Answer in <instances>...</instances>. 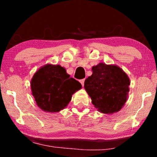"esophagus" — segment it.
<instances>
[{
	"label": "esophagus",
	"mask_w": 157,
	"mask_h": 157,
	"mask_svg": "<svg viewBox=\"0 0 157 157\" xmlns=\"http://www.w3.org/2000/svg\"><path fill=\"white\" fill-rule=\"evenodd\" d=\"M84 81H85V79H80V80H79V82H80V83H81V84H82V86H84Z\"/></svg>",
	"instance_id": "esophagus-1"
}]
</instances>
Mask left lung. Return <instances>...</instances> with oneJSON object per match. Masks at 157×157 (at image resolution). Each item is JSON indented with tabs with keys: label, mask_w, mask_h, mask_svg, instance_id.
<instances>
[{
	"label": "left lung",
	"mask_w": 157,
	"mask_h": 157,
	"mask_svg": "<svg viewBox=\"0 0 157 157\" xmlns=\"http://www.w3.org/2000/svg\"><path fill=\"white\" fill-rule=\"evenodd\" d=\"M92 71V75L84 82V89L92 104L102 113L118 112L128 98V75L118 66L103 62L93 66Z\"/></svg>",
	"instance_id": "1"
}]
</instances>
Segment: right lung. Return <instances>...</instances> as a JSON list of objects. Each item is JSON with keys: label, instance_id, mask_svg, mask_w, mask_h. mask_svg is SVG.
<instances>
[{"label": "right lung", "instance_id": "1", "mask_svg": "<svg viewBox=\"0 0 157 157\" xmlns=\"http://www.w3.org/2000/svg\"><path fill=\"white\" fill-rule=\"evenodd\" d=\"M30 88L37 106L46 112L55 113L67 107L82 85L62 66L47 63L34 74Z\"/></svg>", "mask_w": 157, "mask_h": 157}]
</instances>
